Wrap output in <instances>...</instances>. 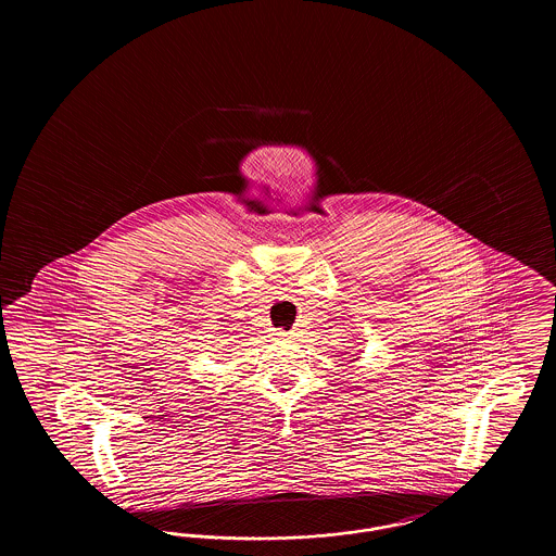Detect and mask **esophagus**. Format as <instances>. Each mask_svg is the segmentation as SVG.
Segmentation results:
<instances>
[{
	"label": "esophagus",
	"mask_w": 556,
	"mask_h": 556,
	"mask_svg": "<svg viewBox=\"0 0 556 556\" xmlns=\"http://www.w3.org/2000/svg\"><path fill=\"white\" fill-rule=\"evenodd\" d=\"M288 336H290V333H288V331H283V329L275 331V338H277V340H288Z\"/></svg>",
	"instance_id": "1"
}]
</instances>
